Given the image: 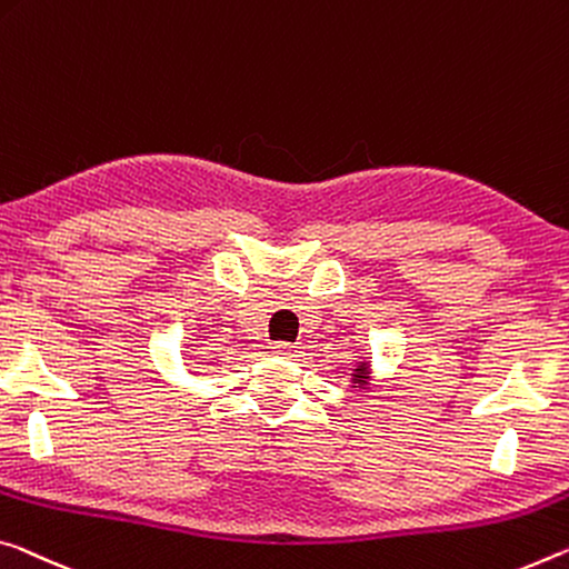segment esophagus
<instances>
[{"label":"esophagus","mask_w":569,"mask_h":569,"mask_svg":"<svg viewBox=\"0 0 569 569\" xmlns=\"http://www.w3.org/2000/svg\"><path fill=\"white\" fill-rule=\"evenodd\" d=\"M273 355H283V357H296L299 355V347H293V345H288V341H276L273 347Z\"/></svg>","instance_id":"esophagus-1"}]
</instances>
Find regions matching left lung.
<instances>
[{"instance_id":"8db88e82","label":"left lung","mask_w":569,"mask_h":569,"mask_svg":"<svg viewBox=\"0 0 569 569\" xmlns=\"http://www.w3.org/2000/svg\"><path fill=\"white\" fill-rule=\"evenodd\" d=\"M355 380H357V377H355ZM359 380H365V377H359Z\"/></svg>"}]
</instances>
